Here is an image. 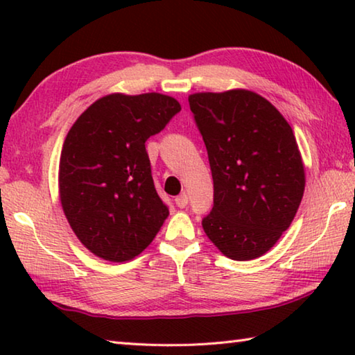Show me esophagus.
<instances>
[{"mask_svg":"<svg viewBox=\"0 0 355 355\" xmlns=\"http://www.w3.org/2000/svg\"><path fill=\"white\" fill-rule=\"evenodd\" d=\"M175 205H177L178 208H184L186 205H188V196L182 194V196L175 197Z\"/></svg>","mask_w":355,"mask_h":355,"instance_id":"34e87169","label":"esophagus"}]
</instances>
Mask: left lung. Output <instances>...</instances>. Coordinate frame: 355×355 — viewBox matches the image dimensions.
<instances>
[{
  "mask_svg": "<svg viewBox=\"0 0 355 355\" xmlns=\"http://www.w3.org/2000/svg\"><path fill=\"white\" fill-rule=\"evenodd\" d=\"M188 100L214 184L203 230L225 257L254 260L279 241L302 200L296 137L277 107L252 91L197 92Z\"/></svg>",
  "mask_w": 355,
  "mask_h": 355,
  "instance_id": "1",
  "label": "left lung"
}]
</instances>
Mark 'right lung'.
I'll list each match as a JSON object with an SVG mask.
<instances>
[{
	"label": "right lung",
	"mask_w": 355,
	"mask_h": 355,
	"mask_svg": "<svg viewBox=\"0 0 355 355\" xmlns=\"http://www.w3.org/2000/svg\"><path fill=\"white\" fill-rule=\"evenodd\" d=\"M158 92L110 94L71 125L59 159V199L84 248L122 263L153 241L169 209L155 189L146 141L180 112Z\"/></svg>",
	"instance_id": "1"
}]
</instances>
